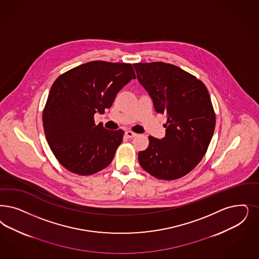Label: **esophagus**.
I'll return each mask as SVG.
<instances>
[{
	"instance_id": "esophagus-1",
	"label": "esophagus",
	"mask_w": 259,
	"mask_h": 259,
	"mask_svg": "<svg viewBox=\"0 0 259 259\" xmlns=\"http://www.w3.org/2000/svg\"><path fill=\"white\" fill-rule=\"evenodd\" d=\"M125 135H126V137L129 138V139H133V138H135V137L137 136V134L134 133V132H132V131H126Z\"/></svg>"
}]
</instances>
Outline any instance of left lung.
I'll return each instance as SVG.
<instances>
[{
  "instance_id": "8db88e82",
  "label": "left lung",
  "mask_w": 259,
  "mask_h": 259,
  "mask_svg": "<svg viewBox=\"0 0 259 259\" xmlns=\"http://www.w3.org/2000/svg\"><path fill=\"white\" fill-rule=\"evenodd\" d=\"M140 84L157 113L166 114L165 137H149L139 152L141 166L161 180L181 178L204 157L215 128V114L205 84L177 66L162 62L134 64Z\"/></svg>"
}]
</instances>
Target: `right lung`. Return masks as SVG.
<instances>
[{
	"mask_svg": "<svg viewBox=\"0 0 259 259\" xmlns=\"http://www.w3.org/2000/svg\"><path fill=\"white\" fill-rule=\"evenodd\" d=\"M136 78L131 64L92 61L54 81L43 125L47 142L65 168L92 175L113 161L124 132L96 125L94 116L111 107L116 94Z\"/></svg>",
	"mask_w": 259,
	"mask_h": 259,
	"instance_id": "obj_1",
	"label": "right lung"
}]
</instances>
